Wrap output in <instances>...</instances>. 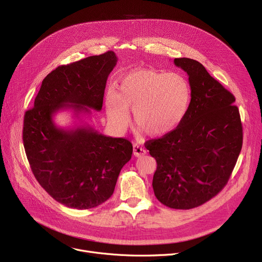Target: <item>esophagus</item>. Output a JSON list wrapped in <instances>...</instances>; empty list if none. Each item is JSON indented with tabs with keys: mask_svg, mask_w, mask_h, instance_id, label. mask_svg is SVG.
<instances>
[{
	"mask_svg": "<svg viewBox=\"0 0 262 262\" xmlns=\"http://www.w3.org/2000/svg\"><path fill=\"white\" fill-rule=\"evenodd\" d=\"M146 154V149L144 147H142L139 144H134V155L136 157H140Z\"/></svg>",
	"mask_w": 262,
	"mask_h": 262,
	"instance_id": "34e87169",
	"label": "esophagus"
}]
</instances>
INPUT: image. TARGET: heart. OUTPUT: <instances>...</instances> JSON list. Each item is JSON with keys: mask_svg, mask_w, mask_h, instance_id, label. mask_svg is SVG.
Listing matches in <instances>:
<instances>
[{"mask_svg": "<svg viewBox=\"0 0 262 262\" xmlns=\"http://www.w3.org/2000/svg\"><path fill=\"white\" fill-rule=\"evenodd\" d=\"M187 78L176 72L137 69L117 82V92L109 89L104 98L108 123L122 132L130 121L147 135L162 136L174 130L186 117L191 103Z\"/></svg>", "mask_w": 262, "mask_h": 262, "instance_id": "b5f03b06", "label": "heart"}]
</instances>
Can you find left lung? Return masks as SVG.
<instances>
[{"mask_svg": "<svg viewBox=\"0 0 262 262\" xmlns=\"http://www.w3.org/2000/svg\"><path fill=\"white\" fill-rule=\"evenodd\" d=\"M189 76L191 103L182 123L145 147L157 162L153 189L173 209L199 207L227 184L242 148L243 133L233 96L199 61L175 58Z\"/></svg>", "mask_w": 262, "mask_h": 262, "instance_id": "8db88e82", "label": "left lung"}]
</instances>
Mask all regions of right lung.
I'll list each match as a JSON object with an SVG mask.
<instances>
[{
    "label": "right lung",
    "mask_w": 262,
    "mask_h": 262,
    "mask_svg": "<svg viewBox=\"0 0 262 262\" xmlns=\"http://www.w3.org/2000/svg\"><path fill=\"white\" fill-rule=\"evenodd\" d=\"M117 61L115 52L108 51L56 68L24 115L23 144L31 169L40 186L69 208L90 209L106 202L132 158L127 139L107 137L88 124L61 128L54 122L62 109L74 110L75 117L90 115V109L100 112Z\"/></svg>",
    "instance_id": "1"
}]
</instances>
